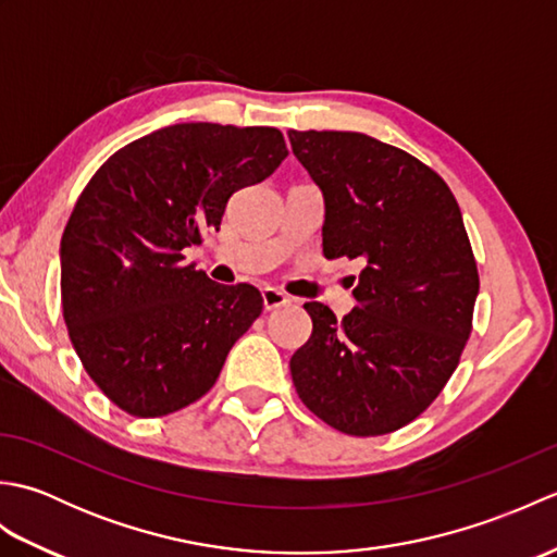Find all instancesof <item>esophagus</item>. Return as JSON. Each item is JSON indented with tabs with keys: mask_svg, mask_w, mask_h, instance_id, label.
I'll return each mask as SVG.
<instances>
[{
	"mask_svg": "<svg viewBox=\"0 0 557 557\" xmlns=\"http://www.w3.org/2000/svg\"><path fill=\"white\" fill-rule=\"evenodd\" d=\"M289 304V297L285 292H280L275 287H265L263 289V306L265 311H275V309H282V306Z\"/></svg>",
	"mask_w": 557,
	"mask_h": 557,
	"instance_id": "1",
	"label": "esophagus"
}]
</instances>
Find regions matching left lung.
I'll return each mask as SVG.
<instances>
[{
	"instance_id": "1",
	"label": "left lung",
	"mask_w": 557,
	"mask_h": 557,
	"mask_svg": "<svg viewBox=\"0 0 557 557\" xmlns=\"http://www.w3.org/2000/svg\"><path fill=\"white\" fill-rule=\"evenodd\" d=\"M325 198V258H361L357 309L289 361L301 401L347 435H385L429 409L471 335L479 270L449 186L429 164L357 132H289Z\"/></svg>"
}]
</instances>
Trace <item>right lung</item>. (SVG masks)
I'll return each mask as SVG.
<instances>
[{
    "instance_id": "1",
    "label": "right lung",
    "mask_w": 557,
    "mask_h": 557,
    "mask_svg": "<svg viewBox=\"0 0 557 557\" xmlns=\"http://www.w3.org/2000/svg\"><path fill=\"white\" fill-rule=\"evenodd\" d=\"M285 158L272 126L174 124L116 150L83 188L59 248L64 323L83 369L126 413L194 405L263 311L256 287L218 285L184 248Z\"/></svg>"
}]
</instances>
